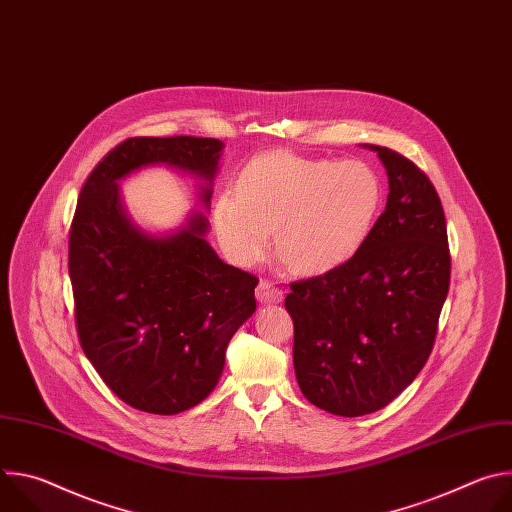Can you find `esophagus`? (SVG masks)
Masks as SVG:
<instances>
[{
	"instance_id": "esophagus-1",
	"label": "esophagus",
	"mask_w": 512,
	"mask_h": 512,
	"mask_svg": "<svg viewBox=\"0 0 512 512\" xmlns=\"http://www.w3.org/2000/svg\"><path fill=\"white\" fill-rule=\"evenodd\" d=\"M281 298H283V291L279 287H275L267 279H261V283L257 287V300L261 304H277V302H281Z\"/></svg>"
}]
</instances>
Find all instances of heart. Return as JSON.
<instances>
[{
    "label": "heart",
    "instance_id": "obj_1",
    "mask_svg": "<svg viewBox=\"0 0 512 512\" xmlns=\"http://www.w3.org/2000/svg\"><path fill=\"white\" fill-rule=\"evenodd\" d=\"M383 202L379 174L364 162L271 152L251 160L212 206L225 253L251 267L277 251L298 273L320 275L350 261L369 239Z\"/></svg>",
    "mask_w": 512,
    "mask_h": 512
}]
</instances>
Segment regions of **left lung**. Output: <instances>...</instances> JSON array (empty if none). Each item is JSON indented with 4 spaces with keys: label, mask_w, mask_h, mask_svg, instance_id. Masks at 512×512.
Instances as JSON below:
<instances>
[{
    "label": "left lung",
    "mask_w": 512,
    "mask_h": 512,
    "mask_svg": "<svg viewBox=\"0 0 512 512\" xmlns=\"http://www.w3.org/2000/svg\"><path fill=\"white\" fill-rule=\"evenodd\" d=\"M377 152L389 176L385 212L342 267L289 285L294 369L304 397L334 415L389 405L427 362L450 289L442 200L401 154Z\"/></svg>",
    "instance_id": "8db88e82"
}]
</instances>
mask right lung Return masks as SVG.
Wrapping results in <instances>:
<instances>
[{
    "label": "right lung",
    "instance_id": "1",
    "mask_svg": "<svg viewBox=\"0 0 512 512\" xmlns=\"http://www.w3.org/2000/svg\"><path fill=\"white\" fill-rule=\"evenodd\" d=\"M221 154L223 141L210 137L125 139L91 172L72 218L68 273L81 346L105 385L145 413L176 415L212 393L233 334L257 308L259 279L214 253L202 212L166 235L137 227L119 180L170 166L204 180L208 208Z\"/></svg>",
    "mask_w": 512,
    "mask_h": 512
}]
</instances>
